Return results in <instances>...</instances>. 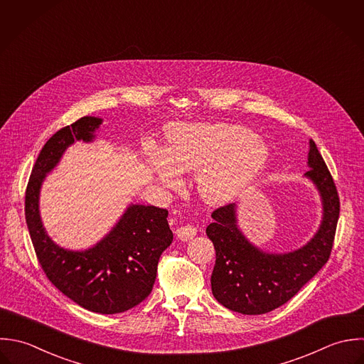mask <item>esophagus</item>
<instances>
[{"label":"esophagus","instance_id":"esophagus-1","mask_svg":"<svg viewBox=\"0 0 364 364\" xmlns=\"http://www.w3.org/2000/svg\"><path fill=\"white\" fill-rule=\"evenodd\" d=\"M198 233V229L193 226V225H183V226H179L175 232L176 237L182 242H189L192 240Z\"/></svg>","mask_w":364,"mask_h":364}]
</instances>
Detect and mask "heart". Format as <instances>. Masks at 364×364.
Returning a JSON list of instances; mask_svg holds the SVG:
<instances>
[{"mask_svg":"<svg viewBox=\"0 0 364 364\" xmlns=\"http://www.w3.org/2000/svg\"><path fill=\"white\" fill-rule=\"evenodd\" d=\"M165 154L149 151L146 161L158 181L175 182V169L196 172L195 185L210 205L237 198L264 169L269 149L240 125L175 124L166 131Z\"/></svg>","mask_w":364,"mask_h":364,"instance_id":"heart-1","label":"heart"}]
</instances>
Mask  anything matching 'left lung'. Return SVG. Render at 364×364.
I'll use <instances>...</instances> for the list:
<instances>
[{
  "label": "left lung",
  "mask_w": 364,
  "mask_h": 364,
  "mask_svg": "<svg viewBox=\"0 0 364 364\" xmlns=\"http://www.w3.org/2000/svg\"><path fill=\"white\" fill-rule=\"evenodd\" d=\"M308 166L304 176L319 192L322 220L314 237L294 251L267 252L254 245L239 228L236 203L212 213L213 223L206 229L216 250L212 292L228 309L242 315L271 312L296 295L329 259L341 202L332 175L312 139Z\"/></svg>",
  "instance_id": "1"
}]
</instances>
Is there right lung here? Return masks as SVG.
<instances>
[{"label": "right lung", "mask_w": 364, "mask_h": 364, "mask_svg": "<svg viewBox=\"0 0 364 364\" xmlns=\"http://www.w3.org/2000/svg\"><path fill=\"white\" fill-rule=\"evenodd\" d=\"M102 122L103 119L86 116L48 139L26 186L25 219L38 261L49 281L82 308L112 315L136 306L151 294L159 257L173 240L168 210L131 203L116 226L83 251L53 242L39 213V195L46 175L72 144L92 142Z\"/></svg>", "instance_id": "add662e5"}]
</instances>
